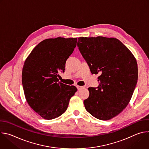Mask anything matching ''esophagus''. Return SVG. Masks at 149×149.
Segmentation results:
<instances>
[{
	"mask_svg": "<svg viewBox=\"0 0 149 149\" xmlns=\"http://www.w3.org/2000/svg\"><path fill=\"white\" fill-rule=\"evenodd\" d=\"M77 89H78V90H80L81 89H82V88H84V87L79 86H77Z\"/></svg>",
	"mask_w": 149,
	"mask_h": 149,
	"instance_id": "esophagus-1",
	"label": "esophagus"
}]
</instances>
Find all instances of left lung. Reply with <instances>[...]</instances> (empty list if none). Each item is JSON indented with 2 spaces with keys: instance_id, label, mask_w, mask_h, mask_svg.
<instances>
[{
  "instance_id": "1",
  "label": "left lung",
  "mask_w": 149,
  "mask_h": 149,
  "mask_svg": "<svg viewBox=\"0 0 149 149\" xmlns=\"http://www.w3.org/2000/svg\"><path fill=\"white\" fill-rule=\"evenodd\" d=\"M78 49L92 74L98 77V87L88 88L90 95L84 101L93 116L109 120L129 104L138 79L136 59L131 51L114 38L80 37Z\"/></svg>"
}]
</instances>
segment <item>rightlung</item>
I'll list each match as a JSON object with an SVG mask.
<instances>
[{
	"mask_svg": "<svg viewBox=\"0 0 149 149\" xmlns=\"http://www.w3.org/2000/svg\"><path fill=\"white\" fill-rule=\"evenodd\" d=\"M77 38L47 39L27 57L22 74L26 100L30 107L46 120L58 117L67 110L75 86L59 82L58 72H64L67 59L77 45Z\"/></svg>",
	"mask_w": 149,
	"mask_h": 149,
	"instance_id": "right-lung-1",
	"label": "right lung"
}]
</instances>
